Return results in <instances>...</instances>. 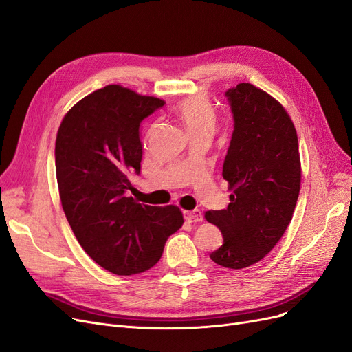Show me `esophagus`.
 <instances>
[{"instance_id": "1", "label": "esophagus", "mask_w": 352, "mask_h": 352, "mask_svg": "<svg viewBox=\"0 0 352 352\" xmlns=\"http://www.w3.org/2000/svg\"><path fill=\"white\" fill-rule=\"evenodd\" d=\"M184 217L188 221H202L204 216H202V212L199 210H192V211H184Z\"/></svg>"}]
</instances>
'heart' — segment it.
<instances>
[{"instance_id":"1","label":"heart","mask_w":352,"mask_h":352,"mask_svg":"<svg viewBox=\"0 0 352 352\" xmlns=\"http://www.w3.org/2000/svg\"><path fill=\"white\" fill-rule=\"evenodd\" d=\"M180 120L184 122L189 135L214 133L217 116L212 104L204 95H194L177 105L176 110Z\"/></svg>"}]
</instances>
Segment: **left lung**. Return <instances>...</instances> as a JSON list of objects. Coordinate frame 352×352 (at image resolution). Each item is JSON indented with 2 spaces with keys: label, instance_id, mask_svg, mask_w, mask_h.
I'll return each mask as SVG.
<instances>
[{
  "label": "left lung",
  "instance_id": "1",
  "mask_svg": "<svg viewBox=\"0 0 352 352\" xmlns=\"http://www.w3.org/2000/svg\"><path fill=\"white\" fill-rule=\"evenodd\" d=\"M233 132L223 163L230 202L206 212L223 245L210 258L243 269L267 255L292 220L300 195L301 162L296 131L286 110L267 92L239 83L225 92Z\"/></svg>",
  "mask_w": 352,
  "mask_h": 352
}]
</instances>
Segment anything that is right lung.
I'll use <instances>...</instances> for the list:
<instances>
[{"mask_svg":"<svg viewBox=\"0 0 352 352\" xmlns=\"http://www.w3.org/2000/svg\"><path fill=\"white\" fill-rule=\"evenodd\" d=\"M164 104L109 85L73 105L58 127L63 210L85 252L119 276L151 269L167 238L184 225L177 207L145 206L127 195L129 177L141 173V123Z\"/></svg>","mask_w":352,"mask_h":352,"instance_id":"right-lung-1","label":"right lung"}]
</instances>
